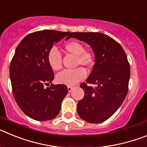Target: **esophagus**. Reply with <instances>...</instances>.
I'll use <instances>...</instances> for the list:
<instances>
[{
    "mask_svg": "<svg viewBox=\"0 0 147 147\" xmlns=\"http://www.w3.org/2000/svg\"><path fill=\"white\" fill-rule=\"evenodd\" d=\"M74 88V87L67 86V90H68V92H71V91H72Z\"/></svg>",
    "mask_w": 147,
    "mask_h": 147,
    "instance_id": "obj_1",
    "label": "esophagus"
}]
</instances>
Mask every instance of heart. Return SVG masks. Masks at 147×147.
I'll return each instance as SVG.
<instances>
[{
  "instance_id": "heart-1",
  "label": "heart",
  "mask_w": 147,
  "mask_h": 147,
  "mask_svg": "<svg viewBox=\"0 0 147 147\" xmlns=\"http://www.w3.org/2000/svg\"><path fill=\"white\" fill-rule=\"evenodd\" d=\"M64 49L67 53L76 57L75 66L82 65L90 67L93 65V56L89 51L85 50L83 44L78 41H70L64 45ZM47 61L49 66L54 71H59L62 68V56L56 47H52L47 54ZM87 72L82 67L74 70H65L58 74L56 80L59 84L66 85H74L85 80Z\"/></svg>"
}]
</instances>
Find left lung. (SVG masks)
<instances>
[{
    "mask_svg": "<svg viewBox=\"0 0 147 147\" xmlns=\"http://www.w3.org/2000/svg\"><path fill=\"white\" fill-rule=\"evenodd\" d=\"M71 37L84 41L94 52L95 64L86 83L80 87L85 96L77 104V113L90 123H101L119 108L128 92L130 67L123 48L115 40L98 32H73ZM88 84L97 85L93 88Z\"/></svg>",
    "mask_w": 147,
    "mask_h": 147,
    "instance_id": "left-lung-1",
    "label": "left lung"
}]
</instances>
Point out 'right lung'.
I'll return each instance as SVG.
<instances>
[{
  "label": "right lung",
  "mask_w": 147,
  "mask_h": 147,
  "mask_svg": "<svg viewBox=\"0 0 147 147\" xmlns=\"http://www.w3.org/2000/svg\"><path fill=\"white\" fill-rule=\"evenodd\" d=\"M70 32L43 30L26 36L16 48L9 74L14 98L26 115L37 121H49L59 114L67 95L65 85H51L54 74L47 61L54 43L70 38Z\"/></svg>",
  "instance_id": "1"
}]
</instances>
